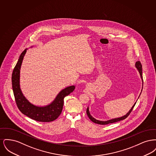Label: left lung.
Instances as JSON below:
<instances>
[{
    "instance_id": "left-lung-1",
    "label": "left lung",
    "mask_w": 156,
    "mask_h": 156,
    "mask_svg": "<svg viewBox=\"0 0 156 156\" xmlns=\"http://www.w3.org/2000/svg\"><path fill=\"white\" fill-rule=\"evenodd\" d=\"M135 67L137 68V69L138 70L140 75V78H141V80H142V89H143V76H142V66H141V62L138 61L136 62L135 64ZM142 91V90H141ZM140 97V96H139ZM136 102H135L134 104L133 105V106L132 107V108L129 110V111L127 113H126L125 115L122 116V117H120V118H114V119H111V120H106V121H102V120H97V119H95L94 118H93L91 115L90 114V112H89V107L87 108V115L89 117L90 120L93 122L94 123H97V124H99V125H108V124H109V123H115V122H119L120 120H122L123 119H126V118L129 115V114L130 113V112H132V111L133 110V108L135 105Z\"/></svg>"
}]
</instances>
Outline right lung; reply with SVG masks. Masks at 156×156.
Wrapping results in <instances>:
<instances>
[{"label": "right lung", "mask_w": 156, "mask_h": 156, "mask_svg": "<svg viewBox=\"0 0 156 156\" xmlns=\"http://www.w3.org/2000/svg\"><path fill=\"white\" fill-rule=\"evenodd\" d=\"M27 50V48L25 49L20 55L12 76V88L16 102L20 112L31 119L41 122H52L57 119L61 113L64 98L73 92L75 87L74 85H71L61 90L51 103L44 106L31 104L24 96L20 87V68Z\"/></svg>", "instance_id": "1"}]
</instances>
